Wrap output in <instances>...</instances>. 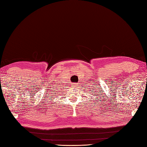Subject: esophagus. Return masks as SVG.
<instances>
[{"label": "esophagus", "instance_id": "34e87169", "mask_svg": "<svg viewBox=\"0 0 147 147\" xmlns=\"http://www.w3.org/2000/svg\"><path fill=\"white\" fill-rule=\"evenodd\" d=\"M72 86H73L74 88H77L76 87H77V85H76V83H73V85H72Z\"/></svg>", "mask_w": 147, "mask_h": 147}]
</instances>
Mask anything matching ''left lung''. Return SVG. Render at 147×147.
Returning <instances> with one entry per match:
<instances>
[{"label":"left lung","mask_w":147,"mask_h":147,"mask_svg":"<svg viewBox=\"0 0 147 147\" xmlns=\"http://www.w3.org/2000/svg\"><path fill=\"white\" fill-rule=\"evenodd\" d=\"M94 96H95V95H94Z\"/></svg>","instance_id":"1"}]
</instances>
